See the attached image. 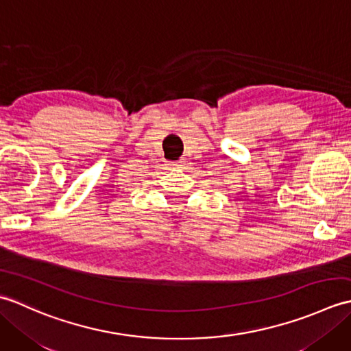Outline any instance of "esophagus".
<instances>
[{
	"instance_id": "34e87169",
	"label": "esophagus",
	"mask_w": 351,
	"mask_h": 351,
	"mask_svg": "<svg viewBox=\"0 0 351 351\" xmlns=\"http://www.w3.org/2000/svg\"><path fill=\"white\" fill-rule=\"evenodd\" d=\"M175 166H182V164H181V162H178V164H175Z\"/></svg>"
}]
</instances>
